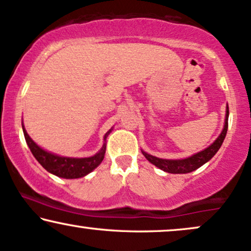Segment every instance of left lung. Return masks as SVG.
Wrapping results in <instances>:
<instances>
[{
	"mask_svg": "<svg viewBox=\"0 0 251 251\" xmlns=\"http://www.w3.org/2000/svg\"><path fill=\"white\" fill-rule=\"evenodd\" d=\"M228 117H229V108L227 106V114H226V122H225V128H223L222 133L219 135V138L216 139L214 143L210 145L209 147H207L206 150L201 151V152L196 153V154L189 156L187 159L182 160H166V159H159L156 156H153L147 153L143 152L151 164L155 165L156 167H159L160 170L167 172V173H173V174H185V173H191V172L198 170L199 167H201L202 165L206 164L207 161H209L214 155L216 154L217 151L220 150L221 145L225 140L226 134L228 131Z\"/></svg>",
	"mask_w": 251,
	"mask_h": 251,
	"instance_id": "1",
	"label": "left lung"
}]
</instances>
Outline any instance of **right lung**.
<instances>
[{
  "mask_svg": "<svg viewBox=\"0 0 251 251\" xmlns=\"http://www.w3.org/2000/svg\"><path fill=\"white\" fill-rule=\"evenodd\" d=\"M110 132L111 131H108L106 135ZM23 133L30 151H31V153L39 164L43 166L48 172L59 177H64V179H78V177L85 176L86 174H89L90 172H92L96 167L100 165L102 159H104L105 151H106V146L104 145L100 152L97 153L96 155L90 156V158H65V156L52 154V153L42 150L29 137L26 131L24 129V126ZM106 135H105V138H106Z\"/></svg>",
  "mask_w": 251,
  "mask_h": 251,
  "instance_id": "1",
  "label": "right lung"
}]
</instances>
